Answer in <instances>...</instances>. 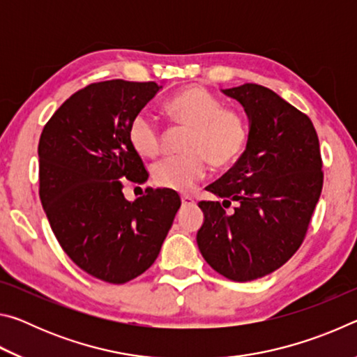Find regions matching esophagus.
Wrapping results in <instances>:
<instances>
[{"mask_svg":"<svg viewBox=\"0 0 357 357\" xmlns=\"http://www.w3.org/2000/svg\"><path fill=\"white\" fill-rule=\"evenodd\" d=\"M181 202H183V206H195V200L190 195H183L181 197Z\"/></svg>","mask_w":357,"mask_h":357,"instance_id":"1","label":"esophagus"}]
</instances>
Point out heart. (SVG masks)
Instances as JSON below:
<instances>
[{
    "mask_svg": "<svg viewBox=\"0 0 357 357\" xmlns=\"http://www.w3.org/2000/svg\"><path fill=\"white\" fill-rule=\"evenodd\" d=\"M165 112L190 132L184 143L185 154L167 157L153 167V179L159 187L185 192L206 174L208 160L214 168H228L243 155L249 142L244 113L223 107L222 99L206 88H184L167 102ZM129 140L142 157L159 155L162 130L153 114L138 112L132 118Z\"/></svg>",
    "mask_w": 357,
    "mask_h": 357,
    "instance_id": "heart-1",
    "label": "heart"
}]
</instances>
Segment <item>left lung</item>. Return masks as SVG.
I'll return each mask as SVG.
<instances>
[{
  "instance_id": "1",
  "label": "left lung",
  "mask_w": 357,
  "mask_h": 357,
  "mask_svg": "<svg viewBox=\"0 0 357 357\" xmlns=\"http://www.w3.org/2000/svg\"><path fill=\"white\" fill-rule=\"evenodd\" d=\"M250 121L239 160L206 190L197 244L206 263L234 282L259 279L291 258L304 241L323 189V160L310 118L261 84L223 89ZM231 202L237 206L227 211Z\"/></svg>"
}]
</instances>
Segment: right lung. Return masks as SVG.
Here are the masks:
<instances>
[{
  "label": "right lung",
  "mask_w": 357,
  "mask_h": 357,
  "mask_svg": "<svg viewBox=\"0 0 357 357\" xmlns=\"http://www.w3.org/2000/svg\"><path fill=\"white\" fill-rule=\"evenodd\" d=\"M162 86L107 80L72 94L48 119L39 140V195L59 245L84 273L126 283L155 261L181 198L148 189L124 198L128 181L148 172L129 140V126Z\"/></svg>",
  "instance_id": "obj_1"
}]
</instances>
